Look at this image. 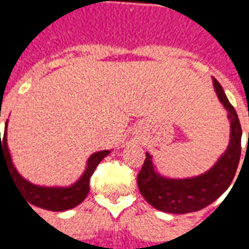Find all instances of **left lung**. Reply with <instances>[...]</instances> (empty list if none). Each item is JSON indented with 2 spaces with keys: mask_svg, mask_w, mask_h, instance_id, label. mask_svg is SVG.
<instances>
[{
  "mask_svg": "<svg viewBox=\"0 0 249 249\" xmlns=\"http://www.w3.org/2000/svg\"><path fill=\"white\" fill-rule=\"evenodd\" d=\"M212 84L219 101L228 112L227 117L231 128L228 146L207 172L185 178H171L160 175L152 160L153 157L146 152L145 161L137 176V185L146 201L159 211L176 214L200 211L217 200L235 178L241 155L240 121L224 89L213 77Z\"/></svg>",
  "mask_w": 249,
  "mask_h": 249,
  "instance_id": "1",
  "label": "left lung"
}]
</instances>
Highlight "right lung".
Returning a JSON list of instances; mask_svg holds the SVG:
<instances>
[{"label": "right lung", "instance_id": "obj_1", "mask_svg": "<svg viewBox=\"0 0 249 249\" xmlns=\"http://www.w3.org/2000/svg\"><path fill=\"white\" fill-rule=\"evenodd\" d=\"M1 117V113H0ZM8 121L3 132L2 141L0 136V167L1 162H3L9 169V173L12 175L16 187L18 188L19 192L22 193L25 200L28 204H32L38 208L46 209V211H53V212H62L77 207L78 204L85 200L89 193V181L90 176L94 172L100 161L104 157H107L110 151H100L94 152L90 157L88 159L85 171L77 181L71 185L60 187V185H53V187H45V185H37V184L30 183L29 180L22 178L17 168L14 167L13 160L10 156V151L8 146Z\"/></svg>", "mask_w": 249, "mask_h": 249}]
</instances>
